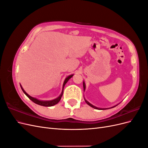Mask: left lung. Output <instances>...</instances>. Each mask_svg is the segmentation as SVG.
<instances>
[{
  "instance_id": "8db88e82",
  "label": "left lung",
  "mask_w": 148,
  "mask_h": 148,
  "mask_svg": "<svg viewBox=\"0 0 148 148\" xmlns=\"http://www.w3.org/2000/svg\"><path fill=\"white\" fill-rule=\"evenodd\" d=\"M83 88H84V89H85V84H84V82H83ZM85 101H86V102L87 103V104H88L89 106L92 107V108H95V109H98V110H105V109H100V108H98V107H95V106H94L93 105H92L91 104H90V103H89V102H88L87 101L85 100ZM114 107H115V106H114Z\"/></svg>"
}]
</instances>
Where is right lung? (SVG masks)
<instances>
[{
    "label": "right lung",
    "mask_w": 148,
    "mask_h": 148,
    "mask_svg": "<svg viewBox=\"0 0 148 148\" xmlns=\"http://www.w3.org/2000/svg\"><path fill=\"white\" fill-rule=\"evenodd\" d=\"M73 75H70V76H69V77L65 79V82H64V84H63V89H64V86L65 85V84L67 83V82H68L69 80L71 77H73ZM21 86V89H22V91H23V92L25 94V95H26V96H27L30 100H31L33 102H34V103H36V104H38V105L42 106H45V107H50V106H54V105L57 104V103L59 102L60 101V100L61 99V97H62V95H63V93H64V89H63V90H62V93H61V95H60V96H59V97H57V99H53V100H52V101H42L38 100L37 99H36V98H34V97H33L30 96L29 95H28V94L26 93V92L24 91V89H23V88L21 87V86Z\"/></svg>",
    "instance_id": "obj_1"
}]
</instances>
